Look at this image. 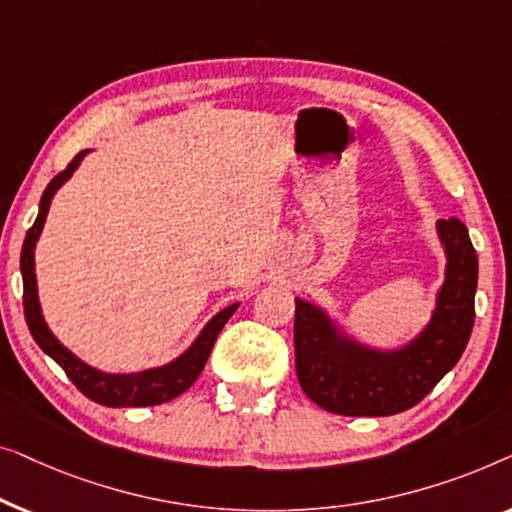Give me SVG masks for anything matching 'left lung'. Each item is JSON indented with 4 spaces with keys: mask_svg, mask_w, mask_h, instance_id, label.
I'll return each instance as SVG.
<instances>
[{
    "mask_svg": "<svg viewBox=\"0 0 512 512\" xmlns=\"http://www.w3.org/2000/svg\"><path fill=\"white\" fill-rule=\"evenodd\" d=\"M443 283L431 318L394 348L366 343L318 301L294 299V364L306 397L336 415L383 417L413 408L459 362L475 318L478 257L462 220H438Z\"/></svg>",
    "mask_w": 512,
    "mask_h": 512,
    "instance_id": "obj_1",
    "label": "left lung"
}]
</instances>
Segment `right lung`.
<instances>
[{
    "label": "right lung",
    "mask_w": 512,
    "mask_h": 512,
    "mask_svg": "<svg viewBox=\"0 0 512 512\" xmlns=\"http://www.w3.org/2000/svg\"><path fill=\"white\" fill-rule=\"evenodd\" d=\"M88 150H81L74 160L69 162V167L57 174L53 181L48 183L46 190L41 194L39 201V215L30 227V232L25 236L23 253H20V273H23V304H25V320L30 327L34 341L39 343V348L46 352L50 359H55L62 366L64 373L71 378L78 390L85 397L102 403V406L111 408H143V406H157V403H167L171 399L181 397V394L190 387L194 380L199 378V373L204 371V366L211 357V350L215 345V338L227 325V320L236 313V308L241 304L234 301L225 308H220L204 327L194 341L187 348L176 355L171 362L160 366H148L141 371H102L97 366L83 362L81 357L74 355L53 331H50L46 318H43V308L39 301V285H37V262H34V253H37V241L46 225L50 204L57 190L74 176V171L81 167Z\"/></svg>",
    "instance_id": "1"
}]
</instances>
